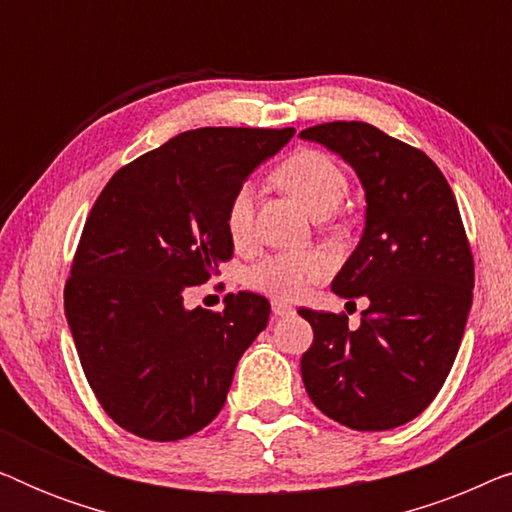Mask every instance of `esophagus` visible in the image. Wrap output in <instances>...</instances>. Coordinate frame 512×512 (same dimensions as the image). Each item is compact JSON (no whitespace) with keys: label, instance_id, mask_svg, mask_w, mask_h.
<instances>
[{"label":"esophagus","instance_id":"esophagus-1","mask_svg":"<svg viewBox=\"0 0 512 512\" xmlns=\"http://www.w3.org/2000/svg\"><path fill=\"white\" fill-rule=\"evenodd\" d=\"M293 312H296V307L293 305L284 303V300H272V314H275V317H286V314H293Z\"/></svg>","mask_w":512,"mask_h":512}]
</instances>
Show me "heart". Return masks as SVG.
Instances as JSON below:
<instances>
[{"label":"heart","instance_id":"heart-1","mask_svg":"<svg viewBox=\"0 0 512 512\" xmlns=\"http://www.w3.org/2000/svg\"><path fill=\"white\" fill-rule=\"evenodd\" d=\"M277 181L314 216L331 214L347 195V179L333 158L326 153L303 149L279 165ZM256 193L251 184H242L226 207V228L235 247H247L254 240ZM331 272V256L321 249L282 251L265 256L249 268V289L261 291L275 300H298L312 284Z\"/></svg>","mask_w":512,"mask_h":512}]
</instances>
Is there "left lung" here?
Instances as JSON below:
<instances>
[{
  "label": "left lung",
  "instance_id": "left-lung-1",
  "mask_svg": "<svg viewBox=\"0 0 512 512\" xmlns=\"http://www.w3.org/2000/svg\"><path fill=\"white\" fill-rule=\"evenodd\" d=\"M338 153L366 191V228L331 291L368 298L361 326L300 307L312 403L354 431L396 429L429 408L457 359L473 303V256L454 193L424 151L361 121L300 132Z\"/></svg>",
  "mask_w": 512,
  "mask_h": 512
}]
</instances>
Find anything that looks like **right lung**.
Returning <instances> with one entry per match:
<instances>
[{
	"label": "right lung",
	"instance_id": "right-lung-1",
	"mask_svg": "<svg viewBox=\"0 0 512 512\" xmlns=\"http://www.w3.org/2000/svg\"><path fill=\"white\" fill-rule=\"evenodd\" d=\"M293 128H200L118 170L93 205L65 286L83 373L104 412L139 438L179 440L226 403L237 361L268 326V298L223 312L184 293L233 256L226 207Z\"/></svg>",
	"mask_w": 512,
	"mask_h": 512
}]
</instances>
